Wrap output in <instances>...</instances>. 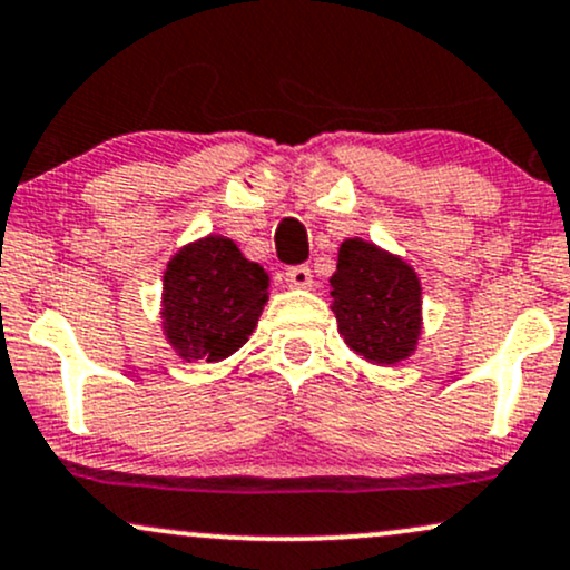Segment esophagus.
<instances>
[{
    "instance_id": "1",
    "label": "esophagus",
    "mask_w": 570,
    "mask_h": 570,
    "mask_svg": "<svg viewBox=\"0 0 570 570\" xmlns=\"http://www.w3.org/2000/svg\"><path fill=\"white\" fill-rule=\"evenodd\" d=\"M284 278H286V284L294 286V289H307V286L313 284V273H311V267H307V265L286 267Z\"/></svg>"
}]
</instances>
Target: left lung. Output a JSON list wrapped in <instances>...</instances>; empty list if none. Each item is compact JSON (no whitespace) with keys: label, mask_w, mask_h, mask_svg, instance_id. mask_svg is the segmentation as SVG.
I'll return each mask as SVG.
<instances>
[{"label":"left lung","mask_w":570,"mask_h":570,"mask_svg":"<svg viewBox=\"0 0 570 570\" xmlns=\"http://www.w3.org/2000/svg\"><path fill=\"white\" fill-rule=\"evenodd\" d=\"M332 311L347 347L390 366L414 353L422 332L420 278L401 257L347 238L332 276Z\"/></svg>","instance_id":"left-lung-1"}]
</instances>
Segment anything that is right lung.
Wrapping results in <instances>:
<instances>
[{"label":"right lung","instance_id":"right-lung-1","mask_svg":"<svg viewBox=\"0 0 570 570\" xmlns=\"http://www.w3.org/2000/svg\"><path fill=\"white\" fill-rule=\"evenodd\" d=\"M267 303V273L225 236L183 246L164 273L161 318L185 361H223L249 340Z\"/></svg>","mask_w":570,"mask_h":570}]
</instances>
